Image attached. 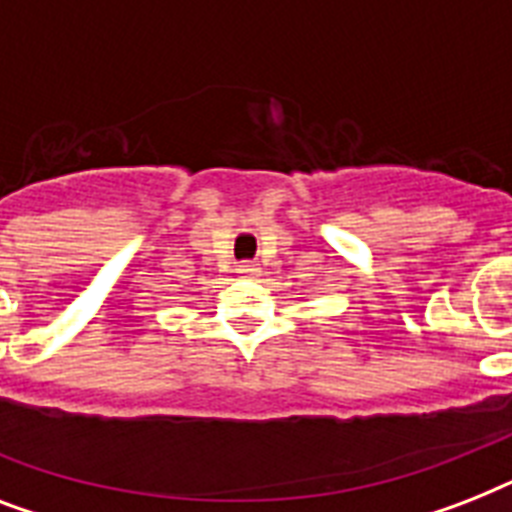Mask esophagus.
I'll list each match as a JSON object with an SVG mask.
<instances>
[{"mask_svg":"<svg viewBox=\"0 0 512 512\" xmlns=\"http://www.w3.org/2000/svg\"><path fill=\"white\" fill-rule=\"evenodd\" d=\"M239 273H244V276H257V273H260V265H257L255 260H247V263L239 265Z\"/></svg>","mask_w":512,"mask_h":512,"instance_id":"esophagus-1","label":"esophagus"}]
</instances>
